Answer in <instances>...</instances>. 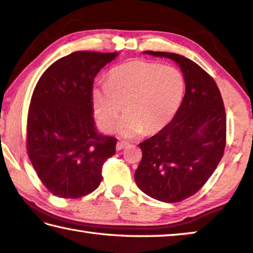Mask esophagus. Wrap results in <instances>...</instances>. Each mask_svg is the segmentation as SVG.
<instances>
[{"instance_id":"obj_1","label":"esophagus","mask_w":253,"mask_h":253,"mask_svg":"<svg viewBox=\"0 0 253 253\" xmlns=\"http://www.w3.org/2000/svg\"><path fill=\"white\" fill-rule=\"evenodd\" d=\"M128 145L127 142H118L117 145H116V148H117V151L123 150V148H125Z\"/></svg>"}]
</instances>
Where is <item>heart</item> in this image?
Listing matches in <instances>:
<instances>
[{
  "instance_id": "heart-1",
  "label": "heart",
  "mask_w": 253,
  "mask_h": 253,
  "mask_svg": "<svg viewBox=\"0 0 253 253\" xmlns=\"http://www.w3.org/2000/svg\"><path fill=\"white\" fill-rule=\"evenodd\" d=\"M184 93L182 74L172 66L133 61L112 69L107 82L92 93L99 126L110 131L125 109L117 127L123 137L154 133L169 124Z\"/></svg>"
}]
</instances>
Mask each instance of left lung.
Returning a JSON list of instances; mask_svg holds the SVG:
<instances>
[{
  "mask_svg": "<svg viewBox=\"0 0 253 253\" xmlns=\"http://www.w3.org/2000/svg\"><path fill=\"white\" fill-rule=\"evenodd\" d=\"M145 53L177 62L186 93L173 119L139 144L143 156L135 181L152 198L178 203L195 195L222 159L226 145L225 107L214 79L198 64L173 53Z\"/></svg>",
  "mask_w": 253,
  "mask_h": 253,
  "instance_id": "obj_1",
  "label": "left lung"
}]
</instances>
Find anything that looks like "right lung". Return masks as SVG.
Wrapping results in <instances>:
<instances>
[{"label":"right lung","mask_w":253,"mask_h":253,"mask_svg":"<svg viewBox=\"0 0 253 253\" xmlns=\"http://www.w3.org/2000/svg\"><path fill=\"white\" fill-rule=\"evenodd\" d=\"M117 53L80 50L57 59L40 76L27 118V153L54 196L80 198L97 189L117 138L97 133L92 86Z\"/></svg>","instance_id":"add662e5"}]
</instances>
